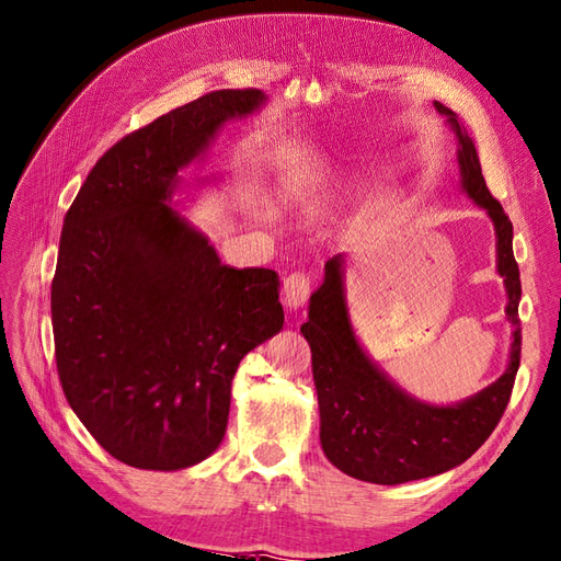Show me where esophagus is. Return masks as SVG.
Returning <instances> with one entry per match:
<instances>
[{
	"mask_svg": "<svg viewBox=\"0 0 561 561\" xmlns=\"http://www.w3.org/2000/svg\"><path fill=\"white\" fill-rule=\"evenodd\" d=\"M308 296H310V275H306V272H291V275L284 279V306L289 310L304 308Z\"/></svg>",
	"mask_w": 561,
	"mask_h": 561,
	"instance_id": "esophagus-1",
	"label": "esophagus"
}]
</instances>
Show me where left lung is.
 I'll return each instance as SVG.
<instances>
[{"instance_id": "8db88e82", "label": "left lung", "mask_w": 561, "mask_h": 561, "mask_svg": "<svg viewBox=\"0 0 561 561\" xmlns=\"http://www.w3.org/2000/svg\"><path fill=\"white\" fill-rule=\"evenodd\" d=\"M434 106L457 139L459 190L488 213L495 227L497 275L505 282V314L512 324L510 360L500 379L459 403L434 405L410 396L357 341L346 300V255L329 257L300 334L312 353L322 450L336 469L367 483L417 481L467 462L497 426L519 369L522 279L512 251V222L488 192L477 147L465 125L448 106L440 102Z\"/></svg>"}]
</instances>
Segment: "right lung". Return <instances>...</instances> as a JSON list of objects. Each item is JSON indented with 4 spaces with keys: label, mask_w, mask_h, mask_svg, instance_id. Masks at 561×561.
I'll return each mask as SVG.
<instances>
[{
    "label": "right lung",
    "mask_w": 561,
    "mask_h": 561,
    "mask_svg": "<svg viewBox=\"0 0 561 561\" xmlns=\"http://www.w3.org/2000/svg\"><path fill=\"white\" fill-rule=\"evenodd\" d=\"M265 102L220 90L165 113L113 144L66 213L56 367L78 420L130 467L178 471L218 450L241 357L282 332L277 272L222 265L172 208L180 172Z\"/></svg>",
    "instance_id": "add662e5"
}]
</instances>
